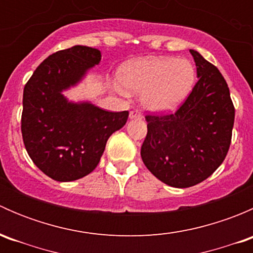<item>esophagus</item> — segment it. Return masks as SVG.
<instances>
[{"instance_id": "obj_1", "label": "esophagus", "mask_w": 253, "mask_h": 253, "mask_svg": "<svg viewBox=\"0 0 253 253\" xmlns=\"http://www.w3.org/2000/svg\"><path fill=\"white\" fill-rule=\"evenodd\" d=\"M142 114L139 110H132L129 112V119H137V120H141L142 119Z\"/></svg>"}]
</instances>
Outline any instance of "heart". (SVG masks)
<instances>
[{
	"mask_svg": "<svg viewBox=\"0 0 253 253\" xmlns=\"http://www.w3.org/2000/svg\"><path fill=\"white\" fill-rule=\"evenodd\" d=\"M196 77L191 61L174 57L132 60L124 63L117 73L122 89L142 93L143 106L158 112L177 108L195 86Z\"/></svg>",
	"mask_w": 253,
	"mask_h": 253,
	"instance_id": "obj_1",
	"label": "heart"
}]
</instances>
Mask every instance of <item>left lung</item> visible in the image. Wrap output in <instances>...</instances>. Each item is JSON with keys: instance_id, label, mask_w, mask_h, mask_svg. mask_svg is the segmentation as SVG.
I'll return each instance as SVG.
<instances>
[{"instance_id": "left-lung-1", "label": "left lung", "mask_w": 253, "mask_h": 253, "mask_svg": "<svg viewBox=\"0 0 253 253\" xmlns=\"http://www.w3.org/2000/svg\"><path fill=\"white\" fill-rule=\"evenodd\" d=\"M198 82L175 112L147 115L141 148L147 169L171 187L186 188L209 177L225 159L233 134L235 108L218 68L190 50Z\"/></svg>"}]
</instances>
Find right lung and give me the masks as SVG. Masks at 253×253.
<instances>
[{"mask_svg": "<svg viewBox=\"0 0 253 253\" xmlns=\"http://www.w3.org/2000/svg\"><path fill=\"white\" fill-rule=\"evenodd\" d=\"M100 60V51L82 45L57 51L38 66L24 86L23 142L33 163L52 180L67 182L90 174L109 137L128 119V111H105L63 96Z\"/></svg>", "mask_w": 253, "mask_h": 253, "instance_id": "right-lung-1", "label": "right lung"}]
</instances>
